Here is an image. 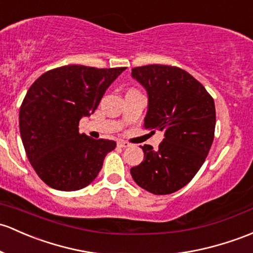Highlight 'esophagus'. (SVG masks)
Masks as SVG:
<instances>
[{
    "label": "esophagus",
    "instance_id": "1",
    "mask_svg": "<svg viewBox=\"0 0 253 253\" xmlns=\"http://www.w3.org/2000/svg\"><path fill=\"white\" fill-rule=\"evenodd\" d=\"M118 146L119 147H122V148H126V147H130V143L129 142H126V141H123V140H119L118 142Z\"/></svg>",
    "mask_w": 253,
    "mask_h": 253
}]
</instances>
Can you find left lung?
<instances>
[{"label":"left lung","mask_w":253,"mask_h":253,"mask_svg":"<svg viewBox=\"0 0 253 253\" xmlns=\"http://www.w3.org/2000/svg\"><path fill=\"white\" fill-rule=\"evenodd\" d=\"M131 76L147 90L143 126L159 130L164 138L157 149L141 147L143 162L130 173L147 192L171 194L191 182L208 157L216 126L213 99L180 67L147 65L132 69Z\"/></svg>","instance_id":"1"}]
</instances>
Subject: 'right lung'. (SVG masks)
<instances>
[{
    "label": "right lung",
    "instance_id": "right-lung-1",
    "mask_svg": "<svg viewBox=\"0 0 253 253\" xmlns=\"http://www.w3.org/2000/svg\"><path fill=\"white\" fill-rule=\"evenodd\" d=\"M126 70L67 65L43 73L24 97L19 127L39 177L58 191H78L95 180L112 140L80 134V121L96 110L106 89Z\"/></svg>",
    "mask_w": 253,
    "mask_h": 253
}]
</instances>
